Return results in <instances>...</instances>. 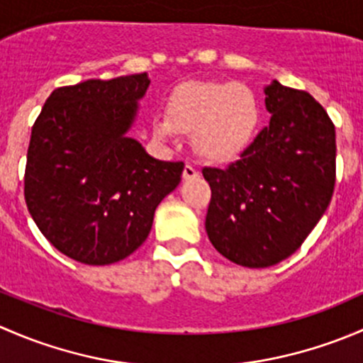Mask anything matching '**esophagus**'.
<instances>
[{
	"instance_id": "34e87169",
	"label": "esophagus",
	"mask_w": 363,
	"mask_h": 363,
	"mask_svg": "<svg viewBox=\"0 0 363 363\" xmlns=\"http://www.w3.org/2000/svg\"><path fill=\"white\" fill-rule=\"evenodd\" d=\"M199 177V172H196L195 167H191V164H186L184 167V172H182V179L184 181H191V179Z\"/></svg>"
}]
</instances>
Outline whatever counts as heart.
I'll return each instance as SVG.
<instances>
[{
    "mask_svg": "<svg viewBox=\"0 0 363 363\" xmlns=\"http://www.w3.org/2000/svg\"><path fill=\"white\" fill-rule=\"evenodd\" d=\"M259 126V105L247 86L233 80L188 82L167 101V116L152 119V133L170 142L191 135L196 155L211 163H230L250 149Z\"/></svg>",
    "mask_w": 363,
    "mask_h": 363,
    "instance_id": "heart-1",
    "label": "heart"
}]
</instances>
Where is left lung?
<instances>
[{
  "instance_id": "obj_1",
  "label": "left lung",
  "mask_w": 363,
  "mask_h": 363,
  "mask_svg": "<svg viewBox=\"0 0 363 363\" xmlns=\"http://www.w3.org/2000/svg\"><path fill=\"white\" fill-rule=\"evenodd\" d=\"M272 113L228 168H203L211 186L205 230L225 258L250 269L283 262L327 211L335 184V128L306 91L265 87Z\"/></svg>"
}]
</instances>
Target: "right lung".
Returning <instances> with one entry per match:
<instances>
[{
    "label": "right lung",
    "mask_w": 363,
    "mask_h": 363,
    "mask_svg": "<svg viewBox=\"0 0 363 363\" xmlns=\"http://www.w3.org/2000/svg\"><path fill=\"white\" fill-rule=\"evenodd\" d=\"M147 73L57 87L31 130L24 196L45 239L75 262L111 265L144 244L182 161H160L128 137Z\"/></svg>",
    "instance_id": "add662e5"
}]
</instances>
